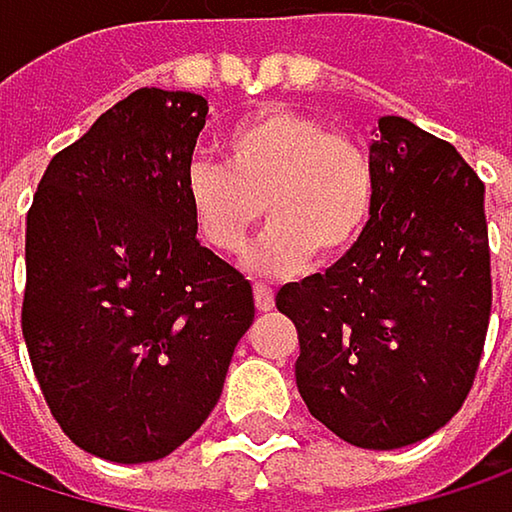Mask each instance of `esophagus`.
Wrapping results in <instances>:
<instances>
[{
  "mask_svg": "<svg viewBox=\"0 0 512 512\" xmlns=\"http://www.w3.org/2000/svg\"><path fill=\"white\" fill-rule=\"evenodd\" d=\"M272 305H275V293H272V287L269 284H255V308L257 311H272Z\"/></svg>",
  "mask_w": 512,
  "mask_h": 512,
  "instance_id": "esophagus-1",
  "label": "esophagus"
}]
</instances>
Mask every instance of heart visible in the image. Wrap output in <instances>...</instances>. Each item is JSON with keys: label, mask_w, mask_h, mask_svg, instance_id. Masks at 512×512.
Wrapping results in <instances>:
<instances>
[{"label": "heart", "mask_w": 512, "mask_h": 512, "mask_svg": "<svg viewBox=\"0 0 512 512\" xmlns=\"http://www.w3.org/2000/svg\"><path fill=\"white\" fill-rule=\"evenodd\" d=\"M225 165L195 159L186 207L198 237L219 255L246 249L263 213L269 228L252 255L263 272L341 260L364 240L376 210L367 148L320 118L263 106L222 136Z\"/></svg>", "instance_id": "heart-1"}]
</instances>
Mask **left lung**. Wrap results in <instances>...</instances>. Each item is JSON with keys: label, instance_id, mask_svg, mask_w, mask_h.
<instances>
[{"label": "left lung", "instance_id": "left-lung-1", "mask_svg": "<svg viewBox=\"0 0 512 512\" xmlns=\"http://www.w3.org/2000/svg\"><path fill=\"white\" fill-rule=\"evenodd\" d=\"M376 210L364 240L275 305L299 332L296 385L344 442L394 451L465 403L492 311L483 183L454 145L379 118Z\"/></svg>", "mask_w": 512, "mask_h": 512}]
</instances>
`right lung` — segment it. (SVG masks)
Segmentation results:
<instances>
[{
    "instance_id": "1",
    "label": "right lung",
    "mask_w": 512,
    "mask_h": 512,
    "mask_svg": "<svg viewBox=\"0 0 512 512\" xmlns=\"http://www.w3.org/2000/svg\"><path fill=\"white\" fill-rule=\"evenodd\" d=\"M207 109L133 91L52 156L26 216L29 358L64 436L100 460L180 448L255 320L252 284L195 240L186 207Z\"/></svg>"
}]
</instances>
